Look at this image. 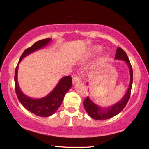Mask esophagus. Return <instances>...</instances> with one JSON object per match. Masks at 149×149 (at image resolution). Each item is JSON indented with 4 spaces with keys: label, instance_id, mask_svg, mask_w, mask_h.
Returning a JSON list of instances; mask_svg holds the SVG:
<instances>
[{
    "label": "esophagus",
    "instance_id": "34e87169",
    "mask_svg": "<svg viewBox=\"0 0 149 149\" xmlns=\"http://www.w3.org/2000/svg\"><path fill=\"white\" fill-rule=\"evenodd\" d=\"M72 81L74 84H75V83L77 82L81 81V77L79 75H75L72 77Z\"/></svg>",
    "mask_w": 149,
    "mask_h": 149
}]
</instances>
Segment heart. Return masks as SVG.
<instances>
[{
    "instance_id": "obj_1",
    "label": "heart",
    "mask_w": 149,
    "mask_h": 149,
    "mask_svg": "<svg viewBox=\"0 0 149 149\" xmlns=\"http://www.w3.org/2000/svg\"><path fill=\"white\" fill-rule=\"evenodd\" d=\"M100 50V47L99 46H95L93 47L92 49H91V54H94L95 53H97V52H98L99 51V50Z\"/></svg>"
}]
</instances>
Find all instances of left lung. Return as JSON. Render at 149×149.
<instances>
[{
  "label": "left lung",
  "mask_w": 149,
  "mask_h": 149,
  "mask_svg": "<svg viewBox=\"0 0 149 149\" xmlns=\"http://www.w3.org/2000/svg\"><path fill=\"white\" fill-rule=\"evenodd\" d=\"M115 59L124 60L126 64H127L128 67H129L130 72L129 88H128L127 93H126V94L122 100H120L116 104H114V105L110 106V107H108L107 108L99 107V106L95 104L89 97L85 99L84 100V107L85 109L89 116L95 120H104L115 116L116 115L118 114L120 112H122L126 104H127L128 100H129L133 84V70L132 65L130 64L127 54L120 47H118L116 50Z\"/></svg>",
  "instance_id": "8db88e82"
}]
</instances>
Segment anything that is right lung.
<instances>
[{
    "label": "right lung",
    "instance_id": "add662e5",
    "mask_svg": "<svg viewBox=\"0 0 149 149\" xmlns=\"http://www.w3.org/2000/svg\"><path fill=\"white\" fill-rule=\"evenodd\" d=\"M50 41V39H42L35 42L31 47L27 48V49L24 50L23 54L20 57L18 64L21 62V60L24 57H26L27 55L35 51V50L42 49V47L46 46ZM18 64L17 65L16 70H15L14 83L16 93L20 103L29 112L38 116L48 117L53 114L59 108L60 106L61 105L65 93L72 87V77L68 75V76L62 77L56 87L49 95H48L45 97L41 98V99H33L25 95L20 90L18 86L17 81Z\"/></svg>",
    "mask_w": 149,
    "mask_h": 149
}]
</instances>
